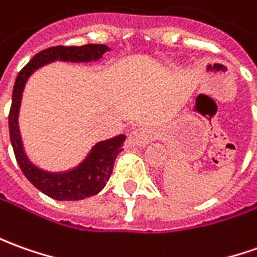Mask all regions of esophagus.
I'll return each mask as SVG.
<instances>
[{
	"label": "esophagus",
	"mask_w": 257,
	"mask_h": 257,
	"mask_svg": "<svg viewBox=\"0 0 257 257\" xmlns=\"http://www.w3.org/2000/svg\"><path fill=\"white\" fill-rule=\"evenodd\" d=\"M128 141L134 146H145L146 143L149 142V135H148V132L145 129H135V131H132L129 134Z\"/></svg>",
	"instance_id": "1"
}]
</instances>
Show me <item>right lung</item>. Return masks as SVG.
<instances>
[{
  "mask_svg": "<svg viewBox=\"0 0 257 257\" xmlns=\"http://www.w3.org/2000/svg\"><path fill=\"white\" fill-rule=\"evenodd\" d=\"M108 50L109 48L105 45L92 43L84 46H53L45 49L33 56L32 60L19 71L18 77L15 80L12 90L11 111L8 116L12 149L26 179L50 198L59 201H77L98 194L105 187L106 181L112 174L115 159L122 152V146L126 136L118 135L95 143L90 153L87 155V158L71 170L59 173L42 170L38 166L33 165L26 156L19 132V108L26 81L33 71L41 69L45 64L56 60L73 63L97 62Z\"/></svg>",
  "mask_w": 257,
  "mask_h": 257,
  "instance_id": "right-lung-1",
  "label": "right lung"
}]
</instances>
